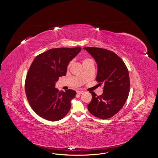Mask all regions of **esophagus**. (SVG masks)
I'll list each match as a JSON object with an SVG mask.
<instances>
[{"label": "esophagus", "instance_id": "obj_1", "mask_svg": "<svg viewBox=\"0 0 158 158\" xmlns=\"http://www.w3.org/2000/svg\"><path fill=\"white\" fill-rule=\"evenodd\" d=\"M77 93L79 95H81V94H82L84 93V91L82 90H77Z\"/></svg>", "mask_w": 158, "mask_h": 158}]
</instances>
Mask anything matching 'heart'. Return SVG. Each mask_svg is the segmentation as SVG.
Instances as JSON below:
<instances>
[{
    "label": "heart",
    "instance_id": "heart-1",
    "mask_svg": "<svg viewBox=\"0 0 158 158\" xmlns=\"http://www.w3.org/2000/svg\"><path fill=\"white\" fill-rule=\"evenodd\" d=\"M89 60H92L90 59H85L84 60H83V63H85V62H86V61H89ZM72 61H70L69 63V64H68V68H70V66H72Z\"/></svg>",
    "mask_w": 158,
    "mask_h": 158
}]
</instances>
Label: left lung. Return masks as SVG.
I'll return each instance as SVG.
<instances>
[{"label": "left lung", "instance_id": "left-lung-1", "mask_svg": "<svg viewBox=\"0 0 158 158\" xmlns=\"http://www.w3.org/2000/svg\"><path fill=\"white\" fill-rule=\"evenodd\" d=\"M96 61L98 72L96 81L104 84L103 94L97 96L90 92L92 98L88 105L89 113L101 119L112 117L123 108L130 91L127 68L120 57L111 51L97 47H86Z\"/></svg>", "mask_w": 158, "mask_h": 158}]
</instances>
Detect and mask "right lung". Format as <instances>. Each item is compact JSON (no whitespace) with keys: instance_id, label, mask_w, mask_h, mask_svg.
I'll list each match as a JSON object with an SVG mask.
<instances>
[{"instance_id":"right-lung-1","label":"right lung","mask_w":158,"mask_h":158,"mask_svg":"<svg viewBox=\"0 0 158 158\" xmlns=\"http://www.w3.org/2000/svg\"><path fill=\"white\" fill-rule=\"evenodd\" d=\"M81 47L56 48L41 53L32 61L27 73L25 90L32 109L47 120L62 119L70 111L76 92L55 88L59 77L66 75L69 63Z\"/></svg>"}]
</instances>
